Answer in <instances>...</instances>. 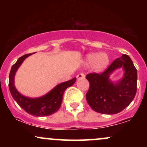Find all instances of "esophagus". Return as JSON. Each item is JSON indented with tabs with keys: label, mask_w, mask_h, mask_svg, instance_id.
Masks as SVG:
<instances>
[{
	"label": "esophagus",
	"mask_w": 147,
	"mask_h": 147,
	"mask_svg": "<svg viewBox=\"0 0 147 147\" xmlns=\"http://www.w3.org/2000/svg\"><path fill=\"white\" fill-rule=\"evenodd\" d=\"M85 78V75L84 73H79L77 75V79H82Z\"/></svg>",
	"instance_id": "34e87169"
}]
</instances>
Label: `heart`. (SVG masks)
Returning <instances> with one entry per match:
<instances>
[{
  "label": "heart",
  "mask_w": 147,
  "mask_h": 147,
  "mask_svg": "<svg viewBox=\"0 0 147 147\" xmlns=\"http://www.w3.org/2000/svg\"><path fill=\"white\" fill-rule=\"evenodd\" d=\"M86 63L87 65H93L97 70H102L108 66L109 63V58L106 53H89L86 56Z\"/></svg>",
  "instance_id": "heart-1"
}]
</instances>
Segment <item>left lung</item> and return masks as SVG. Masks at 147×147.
<instances>
[{
  "label": "left lung",
  "mask_w": 147,
  "mask_h": 147,
  "mask_svg": "<svg viewBox=\"0 0 147 147\" xmlns=\"http://www.w3.org/2000/svg\"><path fill=\"white\" fill-rule=\"evenodd\" d=\"M124 70L119 80L112 82L110 76L117 69ZM90 88L86 95L89 106L99 113L113 115L131 104L137 91V70L126 55L116 59L102 73H90L86 77Z\"/></svg>",
  "instance_id": "1"
}]
</instances>
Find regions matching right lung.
<instances>
[{
    "label": "right lung",
    "mask_w": 147,
    "mask_h": 147,
    "mask_svg": "<svg viewBox=\"0 0 147 147\" xmlns=\"http://www.w3.org/2000/svg\"><path fill=\"white\" fill-rule=\"evenodd\" d=\"M32 54H28L20 57L12 65L9 76V88L12 97L23 109L34 116H48L57 112L61 106L63 95L67 88L75 83L76 77L68 82L57 85L50 92L39 97H25L20 93L14 86V77L18 68L27 57Z\"/></svg>",
    "instance_id": "add662e5"
}]
</instances>
